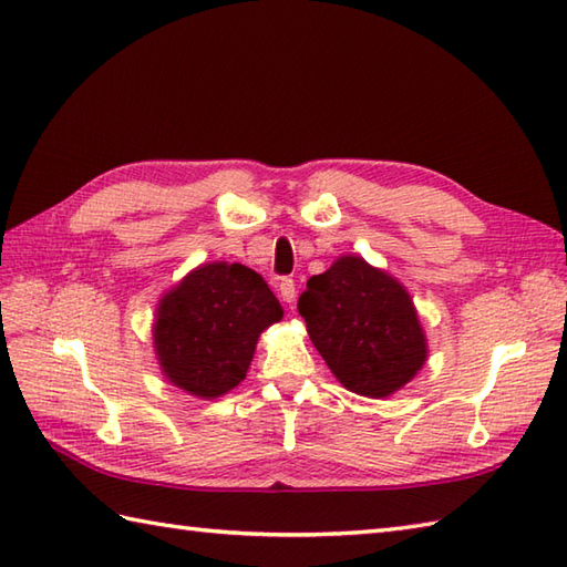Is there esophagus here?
<instances>
[{
  "label": "esophagus",
  "mask_w": 567,
  "mask_h": 567,
  "mask_svg": "<svg viewBox=\"0 0 567 567\" xmlns=\"http://www.w3.org/2000/svg\"><path fill=\"white\" fill-rule=\"evenodd\" d=\"M277 292H280L282 302H295L297 285H295L292 277H280V282H277Z\"/></svg>",
  "instance_id": "esophagus-1"
}]
</instances>
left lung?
<instances>
[{"label": "left lung", "mask_w": 567, "mask_h": 567, "mask_svg": "<svg viewBox=\"0 0 567 567\" xmlns=\"http://www.w3.org/2000/svg\"><path fill=\"white\" fill-rule=\"evenodd\" d=\"M297 309L311 343L355 394L390 396L424 365L426 336L412 297L360 256H343L309 277Z\"/></svg>", "instance_id": "obj_1"}]
</instances>
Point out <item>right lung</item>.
<instances>
[{
	"mask_svg": "<svg viewBox=\"0 0 567 567\" xmlns=\"http://www.w3.org/2000/svg\"><path fill=\"white\" fill-rule=\"evenodd\" d=\"M282 319L262 277L240 262L192 270L158 305L153 327L163 375L202 400H214L246 378L258 336Z\"/></svg>",
	"mask_w": 567,
	"mask_h": 567,
	"instance_id": "right-lung-1",
	"label": "right lung"
}]
</instances>
